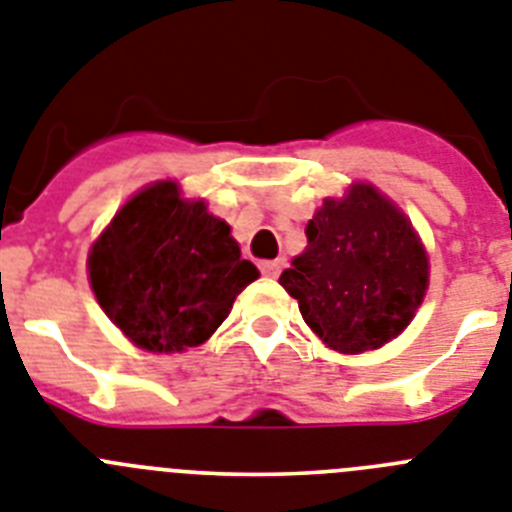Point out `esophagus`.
Returning <instances> with one entry per match:
<instances>
[{
	"instance_id": "esophagus-1",
	"label": "esophagus",
	"mask_w": 512,
	"mask_h": 512,
	"mask_svg": "<svg viewBox=\"0 0 512 512\" xmlns=\"http://www.w3.org/2000/svg\"><path fill=\"white\" fill-rule=\"evenodd\" d=\"M281 265V260H265V263H260V273L268 278H276L281 273Z\"/></svg>"
}]
</instances>
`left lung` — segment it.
Listing matches in <instances>:
<instances>
[{"label":"left lung","mask_w":512,"mask_h":512,"mask_svg":"<svg viewBox=\"0 0 512 512\" xmlns=\"http://www.w3.org/2000/svg\"><path fill=\"white\" fill-rule=\"evenodd\" d=\"M307 249L281 273L304 322L330 349L362 354L401 333L427 291L429 265L401 210L372 184L325 200Z\"/></svg>","instance_id":"left-lung-1"}]
</instances>
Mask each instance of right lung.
<instances>
[{"label":"right lung","instance_id":"right-lung-1","mask_svg":"<svg viewBox=\"0 0 512 512\" xmlns=\"http://www.w3.org/2000/svg\"><path fill=\"white\" fill-rule=\"evenodd\" d=\"M103 312L148 351L200 346L260 273L242 260L229 226L158 182L119 210L90 252Z\"/></svg>","mask_w":512,"mask_h":512}]
</instances>
